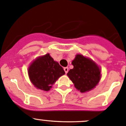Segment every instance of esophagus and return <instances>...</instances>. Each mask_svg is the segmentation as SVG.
<instances>
[{
	"instance_id": "1",
	"label": "esophagus",
	"mask_w": 126,
	"mask_h": 126,
	"mask_svg": "<svg viewBox=\"0 0 126 126\" xmlns=\"http://www.w3.org/2000/svg\"><path fill=\"white\" fill-rule=\"evenodd\" d=\"M64 71L66 74L68 73V67H65V68H64Z\"/></svg>"
}]
</instances>
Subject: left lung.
<instances>
[{
  "instance_id": "obj_1",
  "label": "left lung",
  "mask_w": 126,
  "mask_h": 126,
  "mask_svg": "<svg viewBox=\"0 0 126 126\" xmlns=\"http://www.w3.org/2000/svg\"><path fill=\"white\" fill-rule=\"evenodd\" d=\"M74 68L67 73L75 88L81 93L90 91L98 83L101 71L91 60L77 55L72 62Z\"/></svg>"
}]
</instances>
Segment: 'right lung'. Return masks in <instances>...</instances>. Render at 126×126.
I'll return each mask as SVG.
<instances>
[{
    "mask_svg": "<svg viewBox=\"0 0 126 126\" xmlns=\"http://www.w3.org/2000/svg\"><path fill=\"white\" fill-rule=\"evenodd\" d=\"M64 73L63 68L49 54L36 58L29 68V77L33 84L46 91L50 90L58 78Z\"/></svg>",
    "mask_w": 126,
    "mask_h": 126,
    "instance_id": "obj_1",
    "label": "right lung"
}]
</instances>
